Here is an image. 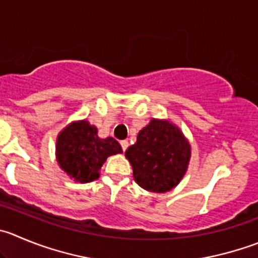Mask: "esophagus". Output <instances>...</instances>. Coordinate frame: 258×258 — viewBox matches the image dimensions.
<instances>
[{"label":"esophagus","instance_id":"obj_1","mask_svg":"<svg viewBox=\"0 0 258 258\" xmlns=\"http://www.w3.org/2000/svg\"><path fill=\"white\" fill-rule=\"evenodd\" d=\"M120 146H121V149L122 151H126L127 147H129V143H127V141H121L120 142Z\"/></svg>","mask_w":258,"mask_h":258}]
</instances>
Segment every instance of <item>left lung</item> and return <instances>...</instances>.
<instances>
[{"instance_id": "obj_1", "label": "left lung", "mask_w": 258, "mask_h": 258, "mask_svg": "<svg viewBox=\"0 0 258 258\" xmlns=\"http://www.w3.org/2000/svg\"><path fill=\"white\" fill-rule=\"evenodd\" d=\"M190 144L178 127L166 120L152 119L139 132L136 144L125 152L136 182L153 192L175 187L187 170Z\"/></svg>"}]
</instances>
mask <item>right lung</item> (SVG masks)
<instances>
[{
    "label": "right lung",
    "mask_w": 258,
    "mask_h": 258,
    "mask_svg": "<svg viewBox=\"0 0 258 258\" xmlns=\"http://www.w3.org/2000/svg\"><path fill=\"white\" fill-rule=\"evenodd\" d=\"M57 161L60 168L78 182H90L99 177L106 158L121 153V147L111 137L101 139L90 122H72L58 136Z\"/></svg>",
    "instance_id": "obj_1"
}]
</instances>
